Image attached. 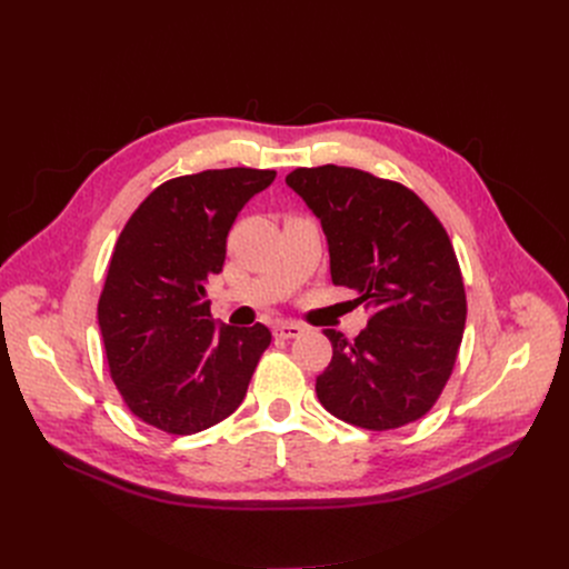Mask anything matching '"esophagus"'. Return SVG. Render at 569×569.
<instances>
[{
  "label": "esophagus",
  "mask_w": 569,
  "mask_h": 569,
  "mask_svg": "<svg viewBox=\"0 0 569 569\" xmlns=\"http://www.w3.org/2000/svg\"><path fill=\"white\" fill-rule=\"evenodd\" d=\"M306 329L301 327V323L296 321H284V323H278L276 327V336L282 338V340H291V338H299Z\"/></svg>",
  "instance_id": "obj_1"
}]
</instances>
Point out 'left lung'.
<instances>
[{
    "instance_id": "obj_1",
    "label": "left lung",
    "mask_w": 569,
    "mask_h": 569,
    "mask_svg": "<svg viewBox=\"0 0 569 569\" xmlns=\"http://www.w3.org/2000/svg\"><path fill=\"white\" fill-rule=\"evenodd\" d=\"M287 184L327 233L333 284L370 312L355 340L323 331L333 357L317 377L319 402L366 430L421 419L449 382L468 315L447 229L410 187L361 169H296Z\"/></svg>"
}]
</instances>
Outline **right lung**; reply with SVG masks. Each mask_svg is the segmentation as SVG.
<instances>
[{"mask_svg":"<svg viewBox=\"0 0 569 569\" xmlns=\"http://www.w3.org/2000/svg\"><path fill=\"white\" fill-rule=\"evenodd\" d=\"M273 180L246 167L171 178L116 242L97 308L108 372L131 415L169 436L233 415L270 345L263 323L214 327L206 282L240 208Z\"/></svg>","mask_w":569,"mask_h":569,"instance_id":"add662e5","label":"right lung"}]
</instances>
